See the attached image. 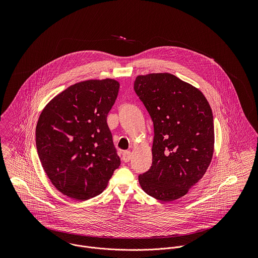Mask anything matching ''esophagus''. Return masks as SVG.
I'll return each instance as SVG.
<instances>
[{"instance_id":"obj_1","label":"esophagus","mask_w":258,"mask_h":258,"mask_svg":"<svg viewBox=\"0 0 258 258\" xmlns=\"http://www.w3.org/2000/svg\"><path fill=\"white\" fill-rule=\"evenodd\" d=\"M130 159H131V152H130V151H125V152L122 154V160H123L125 163H127V162L130 161Z\"/></svg>"}]
</instances>
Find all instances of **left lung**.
Segmentation results:
<instances>
[{
  "label": "left lung",
  "mask_w": 258,
  "mask_h": 258,
  "mask_svg": "<svg viewBox=\"0 0 258 258\" xmlns=\"http://www.w3.org/2000/svg\"><path fill=\"white\" fill-rule=\"evenodd\" d=\"M134 90L154 125L152 166L139 175L149 196L171 202L207 172L214 153V116L204 94L170 74L140 75Z\"/></svg>",
  "instance_id": "obj_1"
}]
</instances>
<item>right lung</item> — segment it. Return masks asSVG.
<instances>
[{
  "label": "right lung",
  "mask_w": 258,
  "mask_h": 258,
  "mask_svg": "<svg viewBox=\"0 0 258 258\" xmlns=\"http://www.w3.org/2000/svg\"><path fill=\"white\" fill-rule=\"evenodd\" d=\"M118 90L113 79L76 83L54 97L39 116V161L52 184L70 198L96 197L120 166L107 125Z\"/></svg>",
  "instance_id": "obj_1"
}]
</instances>
